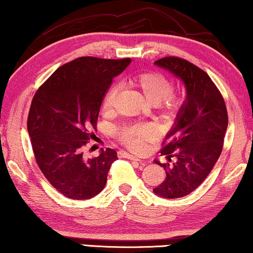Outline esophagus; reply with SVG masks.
Returning <instances> with one entry per match:
<instances>
[{
  "label": "esophagus",
  "mask_w": 253,
  "mask_h": 253,
  "mask_svg": "<svg viewBox=\"0 0 253 253\" xmlns=\"http://www.w3.org/2000/svg\"><path fill=\"white\" fill-rule=\"evenodd\" d=\"M121 156L122 157H124V158H127V159H130V160H136V162H140V163H143V160H140L138 157H136V156H133V155H130V153H126V152H121L120 153Z\"/></svg>",
  "instance_id": "obj_1"
}]
</instances>
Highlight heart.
Returning <instances> with one entry per match:
<instances>
[{"label":"heart","instance_id":"obj_1","mask_svg":"<svg viewBox=\"0 0 253 253\" xmlns=\"http://www.w3.org/2000/svg\"><path fill=\"white\" fill-rule=\"evenodd\" d=\"M132 83L143 91L151 103L156 104L163 117L175 115L181 104V95L173 93L172 83L166 75L156 71H144L134 74ZM119 94V86L113 84L103 97L102 108L104 111H111ZM156 129L150 124H129L117 131V137L123 145L132 151H143L146 142L155 139Z\"/></svg>","mask_w":253,"mask_h":253}]
</instances>
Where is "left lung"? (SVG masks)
Segmentation results:
<instances>
[{
	"label": "left lung",
	"mask_w": 253,
	"mask_h": 253,
	"mask_svg": "<svg viewBox=\"0 0 253 253\" xmlns=\"http://www.w3.org/2000/svg\"><path fill=\"white\" fill-rule=\"evenodd\" d=\"M156 64L185 83L187 101L162 144L160 153L169 163L156 162L164 167L166 176L153 192L166 199L183 198L201 185L221 156L228 111L221 91L196 65L173 55Z\"/></svg>",
	"instance_id": "8db88e82"
}]
</instances>
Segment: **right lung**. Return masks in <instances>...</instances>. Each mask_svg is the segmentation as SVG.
Listing matches in <instances>:
<instances>
[{
  "label": "right lung",
  "mask_w": 253,
  "mask_h": 253,
  "mask_svg": "<svg viewBox=\"0 0 253 253\" xmlns=\"http://www.w3.org/2000/svg\"><path fill=\"white\" fill-rule=\"evenodd\" d=\"M131 59L81 57L62 65L38 88L28 116L35 159L47 181L73 200H87L104 188L116 151L107 147L86 159L97 117L113 78Z\"/></svg>",
  "instance_id": "1"
}]
</instances>
